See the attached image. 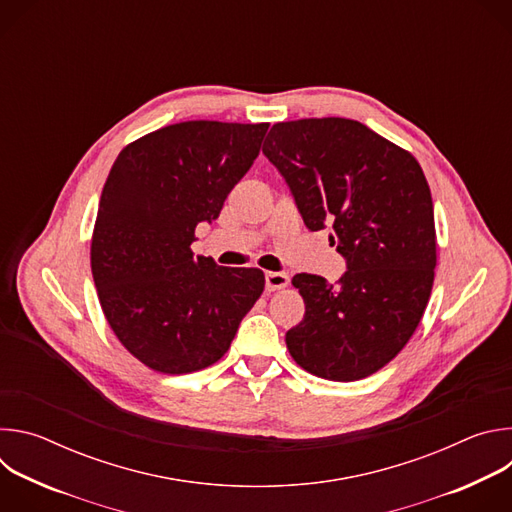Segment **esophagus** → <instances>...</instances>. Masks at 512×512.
<instances>
[{
	"instance_id": "1",
	"label": "esophagus",
	"mask_w": 512,
	"mask_h": 512,
	"mask_svg": "<svg viewBox=\"0 0 512 512\" xmlns=\"http://www.w3.org/2000/svg\"><path fill=\"white\" fill-rule=\"evenodd\" d=\"M287 281H289V277L283 271H267L265 273V287H267V291L283 289L287 285Z\"/></svg>"
}]
</instances>
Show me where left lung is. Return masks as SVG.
Wrapping results in <instances>:
<instances>
[{
	"label": "left lung",
	"mask_w": 512,
	"mask_h": 512,
	"mask_svg": "<svg viewBox=\"0 0 512 512\" xmlns=\"http://www.w3.org/2000/svg\"><path fill=\"white\" fill-rule=\"evenodd\" d=\"M265 158L283 176L310 231L330 229L346 261L336 283L298 273L306 304L287 330L289 354L328 381L383 369L415 332L433 285V202L417 160L342 117L275 123Z\"/></svg>",
	"instance_id": "8db88e82"
}]
</instances>
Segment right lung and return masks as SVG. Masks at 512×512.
<instances>
[{"label": "right lung", "mask_w": 512, "mask_h": 512, "mask_svg": "<svg viewBox=\"0 0 512 512\" xmlns=\"http://www.w3.org/2000/svg\"><path fill=\"white\" fill-rule=\"evenodd\" d=\"M269 123L184 121L129 143L105 182L91 243L99 302L119 342L145 367L184 375L221 358L259 300L257 267L194 257L259 156Z\"/></svg>", "instance_id": "right-lung-1"}]
</instances>
